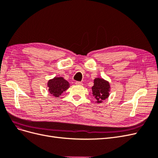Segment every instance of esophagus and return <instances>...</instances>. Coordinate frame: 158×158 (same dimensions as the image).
<instances>
[{"label":"esophagus","mask_w":158,"mask_h":158,"mask_svg":"<svg viewBox=\"0 0 158 158\" xmlns=\"http://www.w3.org/2000/svg\"><path fill=\"white\" fill-rule=\"evenodd\" d=\"M76 85H82V82H76V83H75Z\"/></svg>","instance_id":"esophagus-1"}]
</instances>
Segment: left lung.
I'll return each instance as SVG.
<instances>
[{"mask_svg":"<svg viewBox=\"0 0 158 158\" xmlns=\"http://www.w3.org/2000/svg\"><path fill=\"white\" fill-rule=\"evenodd\" d=\"M109 84L102 78H95L94 85L92 88L93 96L96 99L98 103L102 102L109 96Z\"/></svg>","mask_w":158,"mask_h":158,"instance_id":"8db88e82","label":"left lung"}]
</instances>
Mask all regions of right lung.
I'll list each match as a JSON object with an SVG mask.
<instances>
[{
	"label": "right lung",
	"instance_id": "add662e5",
	"mask_svg": "<svg viewBox=\"0 0 158 158\" xmlns=\"http://www.w3.org/2000/svg\"><path fill=\"white\" fill-rule=\"evenodd\" d=\"M69 82L62 77H55L48 82L49 91L54 97H59L69 88Z\"/></svg>",
	"mask_w": 158,
	"mask_h": 158
}]
</instances>
